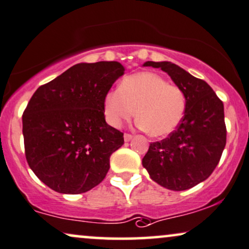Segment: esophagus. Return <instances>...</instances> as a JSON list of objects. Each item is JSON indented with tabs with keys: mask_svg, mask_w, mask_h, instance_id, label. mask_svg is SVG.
Listing matches in <instances>:
<instances>
[{
	"mask_svg": "<svg viewBox=\"0 0 249 249\" xmlns=\"http://www.w3.org/2000/svg\"><path fill=\"white\" fill-rule=\"evenodd\" d=\"M124 142H129V141L133 139V136H131L130 134H124Z\"/></svg>",
	"mask_w": 249,
	"mask_h": 249,
	"instance_id": "1",
	"label": "esophagus"
}]
</instances>
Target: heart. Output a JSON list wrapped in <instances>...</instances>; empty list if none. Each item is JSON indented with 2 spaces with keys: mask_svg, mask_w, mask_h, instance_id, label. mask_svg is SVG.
<instances>
[{
  "mask_svg": "<svg viewBox=\"0 0 249 249\" xmlns=\"http://www.w3.org/2000/svg\"><path fill=\"white\" fill-rule=\"evenodd\" d=\"M136 125L150 136L164 137L180 124L186 109V97L176 85L167 84L161 76L140 72L128 76L119 89L109 91L104 99L106 121L120 128L135 115Z\"/></svg>",
  "mask_w": 249,
  "mask_h": 249,
  "instance_id": "obj_1",
  "label": "heart"
}]
</instances>
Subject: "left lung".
Returning <instances> with one entry per match:
<instances>
[{"label":"left lung","mask_w":249,"mask_h":249,"mask_svg":"<svg viewBox=\"0 0 249 249\" xmlns=\"http://www.w3.org/2000/svg\"><path fill=\"white\" fill-rule=\"evenodd\" d=\"M143 67L159 68L170 76L186 97V109L177 130L160 142L151 143L143 167L158 185L186 190L207 180L226 144L224 105L207 82L177 64L146 61Z\"/></svg>","instance_id":"obj_1"}]
</instances>
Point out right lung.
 <instances>
[{
  "mask_svg": "<svg viewBox=\"0 0 249 249\" xmlns=\"http://www.w3.org/2000/svg\"><path fill=\"white\" fill-rule=\"evenodd\" d=\"M124 70L116 61L77 63L30 99L23 114L26 160L55 192L81 194L105 179L110 155L124 141L106 122L104 99Z\"/></svg>",
  "mask_w": 249,
  "mask_h": 249,
  "instance_id": "add662e5",
  "label": "right lung"
}]
</instances>
